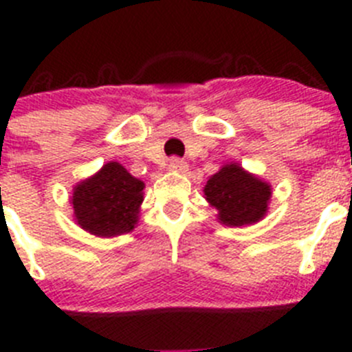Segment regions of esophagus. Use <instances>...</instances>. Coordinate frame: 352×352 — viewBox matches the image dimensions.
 Masks as SVG:
<instances>
[{
    "instance_id": "34e87169",
    "label": "esophagus",
    "mask_w": 352,
    "mask_h": 352,
    "mask_svg": "<svg viewBox=\"0 0 352 352\" xmlns=\"http://www.w3.org/2000/svg\"><path fill=\"white\" fill-rule=\"evenodd\" d=\"M168 166L170 170H173V172H179V173L188 172V163H186L184 160H180V157H172Z\"/></svg>"
}]
</instances>
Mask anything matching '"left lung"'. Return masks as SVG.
Listing matches in <instances>:
<instances>
[{
	"mask_svg": "<svg viewBox=\"0 0 352 352\" xmlns=\"http://www.w3.org/2000/svg\"><path fill=\"white\" fill-rule=\"evenodd\" d=\"M205 198L217 208V219L226 226L254 224L265 217L272 196L270 184L245 172L239 163L224 164L207 180Z\"/></svg>",
	"mask_w": 352,
	"mask_h": 352,
	"instance_id": "8db88e82",
	"label": "left lung"
}]
</instances>
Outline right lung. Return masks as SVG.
Wrapping results in <instances>:
<instances>
[{
  "instance_id": "1",
  "label": "right lung",
  "mask_w": 352,
  "mask_h": 352,
  "mask_svg": "<svg viewBox=\"0 0 352 352\" xmlns=\"http://www.w3.org/2000/svg\"><path fill=\"white\" fill-rule=\"evenodd\" d=\"M145 184L135 179L117 161L75 186L72 205L74 217L82 230L96 236H119L138 223Z\"/></svg>"
}]
</instances>
